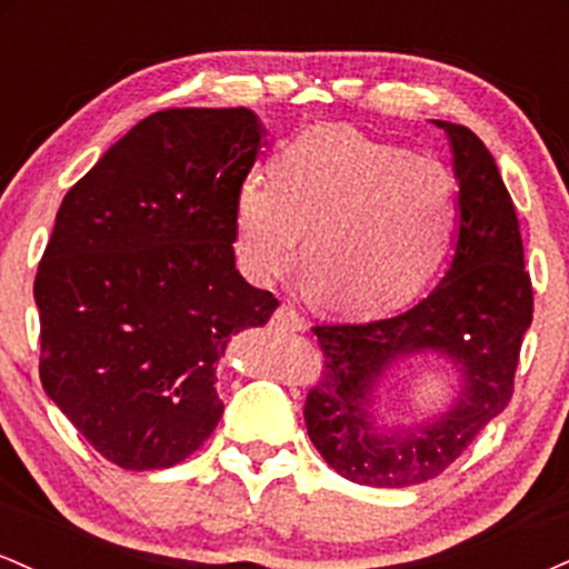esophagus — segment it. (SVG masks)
Returning <instances> with one entry per match:
<instances>
[{
	"label": "esophagus",
	"mask_w": 569,
	"mask_h": 569,
	"mask_svg": "<svg viewBox=\"0 0 569 569\" xmlns=\"http://www.w3.org/2000/svg\"><path fill=\"white\" fill-rule=\"evenodd\" d=\"M272 321H276L278 326H283V329H289V331H305L307 329L305 318L299 316V312L289 305H280L276 310V316H272Z\"/></svg>",
	"instance_id": "esophagus-1"
}]
</instances>
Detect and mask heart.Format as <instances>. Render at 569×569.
Wrapping results in <instances>:
<instances>
[{"label":"heart","instance_id":"heart-1","mask_svg":"<svg viewBox=\"0 0 569 569\" xmlns=\"http://www.w3.org/2000/svg\"><path fill=\"white\" fill-rule=\"evenodd\" d=\"M270 179L248 176L232 202L234 251L253 280L299 259L316 299L361 312L403 302L439 264L455 181L439 160L342 126H316L278 149Z\"/></svg>","mask_w":569,"mask_h":569}]
</instances>
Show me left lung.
<instances>
[{
	"label": "left lung",
	"instance_id": "8db88e82",
	"mask_svg": "<svg viewBox=\"0 0 569 569\" xmlns=\"http://www.w3.org/2000/svg\"><path fill=\"white\" fill-rule=\"evenodd\" d=\"M449 139L457 181L452 262L441 283L396 318L316 326L326 375L305 403L307 436L323 460L363 487H411L452 466L508 407L521 339L532 323L519 219L495 158L476 133L433 120ZM411 357H439L456 398L403 427L381 412L383 380Z\"/></svg>",
	"mask_w": 569,
	"mask_h": 569
}]
</instances>
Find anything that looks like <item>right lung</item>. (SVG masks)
I'll use <instances>...</instances> for the list:
<instances>
[{
	"mask_svg": "<svg viewBox=\"0 0 569 569\" xmlns=\"http://www.w3.org/2000/svg\"><path fill=\"white\" fill-rule=\"evenodd\" d=\"M267 130L251 109H166L69 189L39 262V380L84 441L160 471L224 415L217 367L278 299L234 267L232 202Z\"/></svg>",
	"mask_w": 569,
	"mask_h": 569,
	"instance_id": "right-lung-1",
	"label": "right lung"
}]
</instances>
